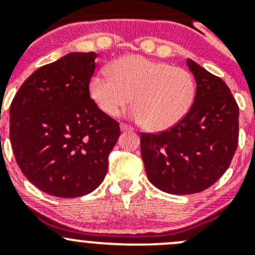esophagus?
Returning <instances> with one entry per match:
<instances>
[{
  "label": "esophagus",
  "mask_w": 255,
  "mask_h": 255,
  "mask_svg": "<svg viewBox=\"0 0 255 255\" xmlns=\"http://www.w3.org/2000/svg\"><path fill=\"white\" fill-rule=\"evenodd\" d=\"M120 129H121V131H131L132 128L130 125H126V124H121Z\"/></svg>",
  "instance_id": "obj_1"
}]
</instances>
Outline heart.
I'll return each instance as SVG.
<instances>
[{
	"mask_svg": "<svg viewBox=\"0 0 255 255\" xmlns=\"http://www.w3.org/2000/svg\"><path fill=\"white\" fill-rule=\"evenodd\" d=\"M195 80L188 70L138 55L117 58L110 73L92 76L89 93L101 111L116 117L130 102L129 117L153 131H163L185 117L195 98Z\"/></svg>",
	"mask_w": 255,
	"mask_h": 255,
	"instance_id": "heart-1",
	"label": "heart"
}]
</instances>
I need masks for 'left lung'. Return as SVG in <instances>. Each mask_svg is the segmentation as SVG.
<instances>
[{
  "label": "left lung",
  "mask_w": 255,
  "mask_h": 255,
  "mask_svg": "<svg viewBox=\"0 0 255 255\" xmlns=\"http://www.w3.org/2000/svg\"><path fill=\"white\" fill-rule=\"evenodd\" d=\"M186 65L197 82L189 112L171 129L140 136L149 181L176 195L213 185L229 168L239 139V107L226 83L190 58Z\"/></svg>",
  "instance_id": "1"
}]
</instances>
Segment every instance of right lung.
<instances>
[{"instance_id": "right-lung-1", "label": "right lung", "mask_w": 255, "mask_h": 255, "mask_svg": "<svg viewBox=\"0 0 255 255\" xmlns=\"http://www.w3.org/2000/svg\"><path fill=\"white\" fill-rule=\"evenodd\" d=\"M96 52H71L39 67L10 107V140L20 170L39 190L58 198L101 185L119 123L89 96Z\"/></svg>"}]
</instances>
